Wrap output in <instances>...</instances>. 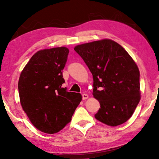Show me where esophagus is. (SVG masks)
<instances>
[{"mask_svg":"<svg viewBox=\"0 0 159 159\" xmlns=\"http://www.w3.org/2000/svg\"><path fill=\"white\" fill-rule=\"evenodd\" d=\"M88 95H87V94H85V93L82 94V99H83V100H84V99H88Z\"/></svg>","mask_w":159,"mask_h":159,"instance_id":"34e87169","label":"esophagus"}]
</instances>
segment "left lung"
Instances as JSON below:
<instances>
[{
    "mask_svg": "<svg viewBox=\"0 0 159 159\" xmlns=\"http://www.w3.org/2000/svg\"><path fill=\"white\" fill-rule=\"evenodd\" d=\"M74 50L93 75V94L100 104L96 119L110 126L127 121L140 100L135 62L124 48L109 39L77 45Z\"/></svg>",
    "mask_w": 159,
    "mask_h": 159,
    "instance_id": "obj_1",
    "label": "left lung"
}]
</instances>
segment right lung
Segmentation results:
<instances>
[{
    "label": "right lung",
    "instance_id": "1",
    "mask_svg": "<svg viewBox=\"0 0 159 159\" xmlns=\"http://www.w3.org/2000/svg\"><path fill=\"white\" fill-rule=\"evenodd\" d=\"M69 50L65 47L40 50L32 56L20 74L19 95L24 111L38 130L56 133L71 120L82 99L67 91L62 70Z\"/></svg>",
    "mask_w": 159,
    "mask_h": 159
}]
</instances>
